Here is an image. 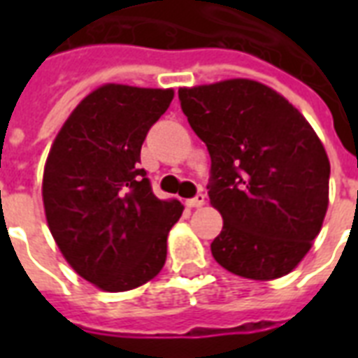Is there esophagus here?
<instances>
[{
	"instance_id": "esophagus-1",
	"label": "esophagus",
	"mask_w": 358,
	"mask_h": 358,
	"mask_svg": "<svg viewBox=\"0 0 358 358\" xmlns=\"http://www.w3.org/2000/svg\"><path fill=\"white\" fill-rule=\"evenodd\" d=\"M204 202H206V196L202 195V193H199V195H195L193 199H189V201L185 202L189 208H201L204 206Z\"/></svg>"
}]
</instances>
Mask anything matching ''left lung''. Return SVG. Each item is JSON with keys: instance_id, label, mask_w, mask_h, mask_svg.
<instances>
[{"instance_id": "left-lung-1", "label": "left lung", "mask_w": 358, "mask_h": 358, "mask_svg": "<svg viewBox=\"0 0 358 358\" xmlns=\"http://www.w3.org/2000/svg\"><path fill=\"white\" fill-rule=\"evenodd\" d=\"M187 122L212 157L208 196L223 215L212 241L239 277H284L310 250L329 206V163L306 119L277 91L227 80L178 91Z\"/></svg>"}]
</instances>
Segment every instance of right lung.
Segmentation results:
<instances>
[{"label": "right lung", "instance_id": "1", "mask_svg": "<svg viewBox=\"0 0 358 358\" xmlns=\"http://www.w3.org/2000/svg\"><path fill=\"white\" fill-rule=\"evenodd\" d=\"M173 89L98 87L78 103L48 154L42 201L59 250L106 292L148 282L167 260V236L184 212L152 193L141 146L171 106Z\"/></svg>", "mask_w": 358, "mask_h": 358}]
</instances>
